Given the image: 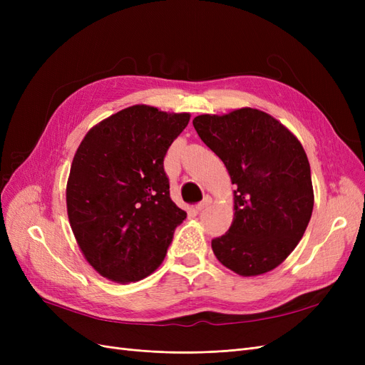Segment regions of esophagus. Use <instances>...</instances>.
<instances>
[{"instance_id": "obj_1", "label": "esophagus", "mask_w": 365, "mask_h": 365, "mask_svg": "<svg viewBox=\"0 0 365 365\" xmlns=\"http://www.w3.org/2000/svg\"><path fill=\"white\" fill-rule=\"evenodd\" d=\"M212 201H213V200H212V196H208V195H207V196L204 197V200H202L200 204L196 205V210H197V212H202L204 208H207L210 204H212Z\"/></svg>"}]
</instances>
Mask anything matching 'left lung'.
Instances as JSON below:
<instances>
[{
	"instance_id": "left-lung-1",
	"label": "left lung",
	"mask_w": 365,
	"mask_h": 365,
	"mask_svg": "<svg viewBox=\"0 0 365 365\" xmlns=\"http://www.w3.org/2000/svg\"><path fill=\"white\" fill-rule=\"evenodd\" d=\"M193 126L236 184L233 222L212 240L216 259L242 277L272 271L298 245L312 216L311 165L302 143L254 108L197 115Z\"/></svg>"
}]
</instances>
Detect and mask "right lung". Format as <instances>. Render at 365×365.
<instances>
[{
  "label": "right lung",
  "instance_id": "add662e5",
  "mask_svg": "<svg viewBox=\"0 0 365 365\" xmlns=\"http://www.w3.org/2000/svg\"><path fill=\"white\" fill-rule=\"evenodd\" d=\"M189 113L134 105L86 132L67 181L68 220L83 257L103 277L138 282L163 263L187 213L170 200L163 161Z\"/></svg>",
  "mask_w": 365,
  "mask_h": 365
}]
</instances>
